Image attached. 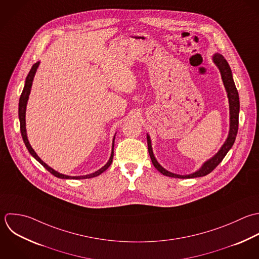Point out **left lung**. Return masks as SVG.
Instances as JSON below:
<instances>
[{"mask_svg":"<svg viewBox=\"0 0 259 259\" xmlns=\"http://www.w3.org/2000/svg\"><path fill=\"white\" fill-rule=\"evenodd\" d=\"M213 59H214V62L219 67L220 71H221L222 79H223V82H224V85L226 88V91H227V94H228V98H229V106H230V131H229L228 138H227L226 142L224 143V145L222 146V148L219 150V152L213 158H211L210 160L205 162L204 165L201 167V169H199L198 171H196V172H194L192 175H189V176H180V175H175L172 172L167 171L166 169H164L157 162V160L155 159V157L153 155V152H152L150 138H149V136H147L148 152H149L151 161H152L154 167L159 172H161L163 176L170 177V178H178V179H193V178L205 177V176L209 175L210 172H212L218 166V164L223 160V158L226 156L227 152L230 150V148L232 147V145L235 142L237 131H238L239 108H240L238 92H237V89L235 87V83H234V80H233V77H232L231 68H230L227 60L224 58V56L219 54V53H216L213 56Z\"/></svg>","mask_w":259,"mask_h":259,"instance_id":"left-lung-1","label":"left lung"}]
</instances>
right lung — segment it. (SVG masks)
I'll list each match as a JSON object with an SVG mask.
<instances>
[{"instance_id":"1","label":"right lung","mask_w":259,"mask_h":259,"mask_svg":"<svg viewBox=\"0 0 259 259\" xmlns=\"http://www.w3.org/2000/svg\"><path fill=\"white\" fill-rule=\"evenodd\" d=\"M39 65V62H36L32 65L27 77H26V81H25V85H24V89H23V92L21 94V97H20V101H19V119H20V130H21V135H22V138L24 140V143L28 149V151L31 153V155L37 160L39 161L50 174H52L54 177L56 178H59V179H69V180H83V179H91V178H95V177H98L99 175H101L102 172H104L112 163L113 161V156H114V149H112V154H111V157L109 159V161L107 162V164L105 166H103L101 169H99L98 171L92 174V175H88V176H82V177H69V176H65V175H61L57 171H55L54 169H52L51 167H49L46 163H44L39 157L38 155L35 153V151L33 150V148L31 147L28 139H27V135H26V127H25V112H26V105H27V101H28V98H29V94H30V90H31V85H32V81H33V77L35 75V71L37 69ZM113 148H114V142H113Z\"/></svg>"}]
</instances>
